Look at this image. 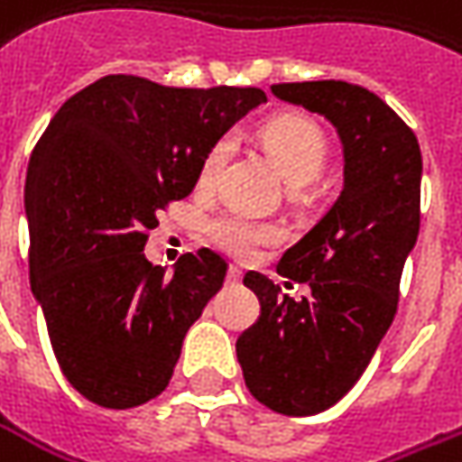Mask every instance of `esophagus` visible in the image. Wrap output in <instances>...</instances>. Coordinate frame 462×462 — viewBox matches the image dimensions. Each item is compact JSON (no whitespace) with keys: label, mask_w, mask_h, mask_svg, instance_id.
I'll list each match as a JSON object with an SVG mask.
<instances>
[{"label":"esophagus","mask_w":462,"mask_h":462,"mask_svg":"<svg viewBox=\"0 0 462 462\" xmlns=\"http://www.w3.org/2000/svg\"><path fill=\"white\" fill-rule=\"evenodd\" d=\"M240 281H243V271L230 265V268H227V283H240Z\"/></svg>","instance_id":"obj_1"}]
</instances>
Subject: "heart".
I'll list each match as a JSON object with an SVG mask.
<instances>
[{
    "mask_svg": "<svg viewBox=\"0 0 462 462\" xmlns=\"http://www.w3.org/2000/svg\"><path fill=\"white\" fill-rule=\"evenodd\" d=\"M261 137L291 186H307L319 179L327 163V140L314 122L301 115H281L263 127ZM230 155L232 140L219 137L201 158L199 186H215ZM212 235L217 245L225 247L235 258H253L263 245L279 240V230L273 225L258 222L247 215L217 217L212 222Z\"/></svg>",
    "mask_w": 462,
    "mask_h": 462,
    "instance_id": "heart-1",
    "label": "heart"
}]
</instances>
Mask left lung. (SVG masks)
<instances>
[{
  "instance_id": "8db88e82",
  "label": "left lung",
  "mask_w": 462,
  "mask_h": 462,
  "mask_svg": "<svg viewBox=\"0 0 462 462\" xmlns=\"http://www.w3.org/2000/svg\"><path fill=\"white\" fill-rule=\"evenodd\" d=\"M271 91L332 122L345 161L342 191L279 263L281 276L310 283V296L296 301L271 279L245 273L261 317L235 350L261 404L310 417L356 386L393 322L402 271L420 235L421 152L404 120L368 88L304 81Z\"/></svg>"
}]
</instances>
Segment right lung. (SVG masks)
Returning a JSON list of instances; mask_svg holds the SVG:
<instances>
[{"mask_svg": "<svg viewBox=\"0 0 462 462\" xmlns=\"http://www.w3.org/2000/svg\"><path fill=\"white\" fill-rule=\"evenodd\" d=\"M261 104V88H171L120 73L73 94L45 127L24 179L30 289L60 371L88 402L133 409L168 386L227 263L204 247L166 273L145 258L148 230Z\"/></svg>", "mask_w": 462, "mask_h": 462, "instance_id": "obj_1", "label": "right lung"}]
</instances>
